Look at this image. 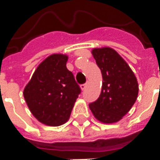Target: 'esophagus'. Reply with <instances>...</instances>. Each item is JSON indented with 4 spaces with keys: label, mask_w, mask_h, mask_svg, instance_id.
<instances>
[{
    "label": "esophagus",
    "mask_w": 160,
    "mask_h": 160,
    "mask_svg": "<svg viewBox=\"0 0 160 160\" xmlns=\"http://www.w3.org/2000/svg\"><path fill=\"white\" fill-rule=\"evenodd\" d=\"M87 83L82 84V85H80V88H81V90H82V91L85 90V89L87 88Z\"/></svg>",
    "instance_id": "1"
}]
</instances>
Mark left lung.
I'll return each mask as SVG.
<instances>
[{"label":"left lung","instance_id":"left-lung-1","mask_svg":"<svg viewBox=\"0 0 160 160\" xmlns=\"http://www.w3.org/2000/svg\"><path fill=\"white\" fill-rule=\"evenodd\" d=\"M92 53L101 70L103 84L99 97L89 104V107L98 120L113 123L134 105L139 91L137 80L127 62L113 49H94Z\"/></svg>","mask_w":160,"mask_h":160}]
</instances>
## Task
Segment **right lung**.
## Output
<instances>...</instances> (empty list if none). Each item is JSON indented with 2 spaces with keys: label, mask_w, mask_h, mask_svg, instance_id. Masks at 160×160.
<instances>
[{
  "label": "right lung",
  "mask_w": 160,
  "mask_h": 160,
  "mask_svg": "<svg viewBox=\"0 0 160 160\" xmlns=\"http://www.w3.org/2000/svg\"><path fill=\"white\" fill-rule=\"evenodd\" d=\"M68 56L47 57L33 73L24 90V97L35 118L49 126L65 123L81 92L73 73L67 68Z\"/></svg>",
  "instance_id": "obj_1"
}]
</instances>
